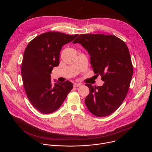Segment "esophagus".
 <instances>
[{"label":"esophagus","instance_id":"1","mask_svg":"<svg viewBox=\"0 0 152 152\" xmlns=\"http://www.w3.org/2000/svg\"><path fill=\"white\" fill-rule=\"evenodd\" d=\"M73 85H74L75 87H79V86H80L82 85V83H75Z\"/></svg>","mask_w":152,"mask_h":152}]
</instances>
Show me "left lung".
<instances>
[{"label": "left lung", "mask_w": 152, "mask_h": 152, "mask_svg": "<svg viewBox=\"0 0 152 152\" xmlns=\"http://www.w3.org/2000/svg\"><path fill=\"white\" fill-rule=\"evenodd\" d=\"M73 43H79L91 56V64L104 83L93 86L86 83L90 93L85 104L93 115L102 117L115 112L124 100L133 75V66L125 42L104 34H81Z\"/></svg>", "instance_id": "1"}]
</instances>
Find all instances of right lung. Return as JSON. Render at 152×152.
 <instances>
[{"label": "right lung", "mask_w": 152, "mask_h": 152, "mask_svg": "<svg viewBox=\"0 0 152 152\" xmlns=\"http://www.w3.org/2000/svg\"><path fill=\"white\" fill-rule=\"evenodd\" d=\"M77 35L43 33L31 41L25 50L21 68L25 91L32 105L42 114L56 111L73 87L69 80L52 83L50 74L59 66L62 47Z\"/></svg>", "instance_id": "1"}]
</instances>
